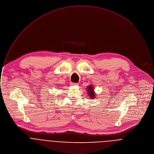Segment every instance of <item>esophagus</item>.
<instances>
[{"mask_svg":"<svg viewBox=\"0 0 154 154\" xmlns=\"http://www.w3.org/2000/svg\"><path fill=\"white\" fill-rule=\"evenodd\" d=\"M71 86H75V85H78V84L76 82H71Z\"/></svg>","mask_w":154,"mask_h":154,"instance_id":"34e87169","label":"esophagus"}]
</instances>
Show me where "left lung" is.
Returning a JSON list of instances; mask_svg holds the SVG:
<instances>
[{
	"label": "left lung",
	"instance_id": "obj_1",
	"mask_svg": "<svg viewBox=\"0 0 154 154\" xmlns=\"http://www.w3.org/2000/svg\"><path fill=\"white\" fill-rule=\"evenodd\" d=\"M88 92L89 93V96H91V98H94V96H95V94H94V92H93L94 89H92V87L91 86L88 87Z\"/></svg>",
	"mask_w": 154,
	"mask_h": 154
}]
</instances>
